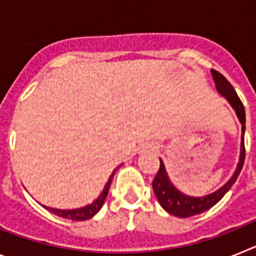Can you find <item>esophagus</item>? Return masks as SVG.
I'll list each match as a JSON object with an SVG mask.
<instances>
[{
  "label": "esophagus",
  "mask_w": 256,
  "mask_h": 256,
  "mask_svg": "<svg viewBox=\"0 0 256 256\" xmlns=\"http://www.w3.org/2000/svg\"><path fill=\"white\" fill-rule=\"evenodd\" d=\"M148 150H150V151H152V152L156 150V148H155V146H152V144H150V146H148Z\"/></svg>",
  "instance_id": "esophagus-1"
}]
</instances>
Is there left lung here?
I'll return each instance as SVG.
<instances>
[{
  "instance_id": "obj_1",
  "label": "left lung",
  "mask_w": 256,
  "mask_h": 256,
  "mask_svg": "<svg viewBox=\"0 0 256 256\" xmlns=\"http://www.w3.org/2000/svg\"><path fill=\"white\" fill-rule=\"evenodd\" d=\"M212 76L214 82H216V90L220 94L227 97V100L232 105V108L236 110V114L238 116L240 122L242 124V142H241V156H240V162L237 166L236 172H234V177L230 178L224 186L216 191L214 194L204 196V198H190V196L183 195L182 192L178 191L177 188H174L173 184L169 180L166 172H165L164 164L160 160L159 170L156 173L155 180H152V188L155 192V196L158 201L160 202L162 208H164L169 214L180 218H187V216H196L200 212H204L212 208L214 205L220 200L223 196L228 192V190L234 186V183L236 182L237 177H238L240 172L244 166V162H245V141H244V133H245V108H244L242 101L240 100V97L237 96L234 88L232 87L230 82H228L226 76L220 74L216 70H212Z\"/></svg>"
}]
</instances>
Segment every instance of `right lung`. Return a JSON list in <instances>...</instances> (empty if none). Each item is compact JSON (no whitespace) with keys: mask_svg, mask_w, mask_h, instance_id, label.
<instances>
[{"mask_svg":"<svg viewBox=\"0 0 256 256\" xmlns=\"http://www.w3.org/2000/svg\"><path fill=\"white\" fill-rule=\"evenodd\" d=\"M116 169L112 172V174L110 176V178H108V183H106V186H105V188H104L102 194H101V195L98 196V198H97V200H94L91 205H87V206H84V208H80V209H74V210H58V209H52V208H48V206H44V208H46L48 212H54V214H56V216H61V218L72 219V220H87V219L92 218V216H94L96 212H98V210L102 208L104 202H105L106 196H108V194L110 184H112V177H114V174H115V172H116Z\"/></svg>","mask_w":256,"mask_h":256,"instance_id":"add662e5","label":"right lung"}]
</instances>
